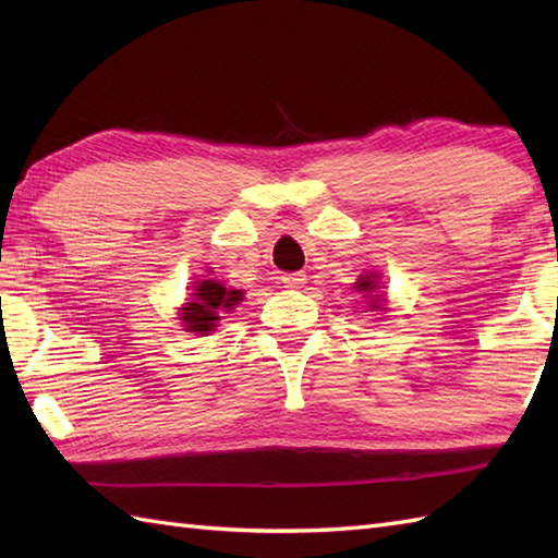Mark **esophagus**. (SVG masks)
I'll return each instance as SVG.
<instances>
[{
	"label": "esophagus",
	"mask_w": 558,
	"mask_h": 558,
	"mask_svg": "<svg viewBox=\"0 0 558 558\" xmlns=\"http://www.w3.org/2000/svg\"><path fill=\"white\" fill-rule=\"evenodd\" d=\"M282 282H286V288H292V290H300L304 282H306V272L304 270H298V272H286L282 276Z\"/></svg>",
	"instance_id": "obj_1"
}]
</instances>
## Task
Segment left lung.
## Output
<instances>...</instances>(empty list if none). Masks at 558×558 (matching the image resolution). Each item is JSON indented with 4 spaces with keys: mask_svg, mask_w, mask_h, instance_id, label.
<instances>
[{
    "mask_svg": "<svg viewBox=\"0 0 558 558\" xmlns=\"http://www.w3.org/2000/svg\"><path fill=\"white\" fill-rule=\"evenodd\" d=\"M354 290H360V292H366V294H369V292H376V276H374V272H369V276H360V280L357 282H354ZM372 306H369V310L372 312H381V310H386V304H384V298H381V294H372Z\"/></svg>",
    "mask_w": 558,
    "mask_h": 558,
    "instance_id": "obj_1",
    "label": "left lung"
}]
</instances>
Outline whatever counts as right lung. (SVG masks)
I'll return each instance as SVG.
<instances>
[{
	"label": "right lung",
	"mask_w": 558,
	"mask_h": 558,
	"mask_svg": "<svg viewBox=\"0 0 558 558\" xmlns=\"http://www.w3.org/2000/svg\"><path fill=\"white\" fill-rule=\"evenodd\" d=\"M192 300L182 306L180 322L189 333L196 336H208L216 330L220 314L234 310L236 304L242 302L244 292L225 288L218 280H198L192 286Z\"/></svg>",
	"instance_id": "right-lung-1"
}]
</instances>
